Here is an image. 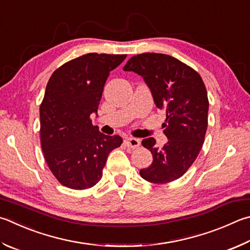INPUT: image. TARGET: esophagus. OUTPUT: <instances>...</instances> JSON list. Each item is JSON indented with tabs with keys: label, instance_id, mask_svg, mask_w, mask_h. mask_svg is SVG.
Instances as JSON below:
<instances>
[{
	"label": "esophagus",
	"instance_id": "1",
	"mask_svg": "<svg viewBox=\"0 0 250 250\" xmlns=\"http://www.w3.org/2000/svg\"><path fill=\"white\" fill-rule=\"evenodd\" d=\"M140 144H141V142H140L139 139L126 138L125 140V145L126 147H129V148H137Z\"/></svg>",
	"mask_w": 250,
	"mask_h": 250
}]
</instances>
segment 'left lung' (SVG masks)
Wrapping results in <instances>:
<instances>
[{"label":"left lung","mask_w":250,"mask_h":250,"mask_svg":"<svg viewBox=\"0 0 250 250\" xmlns=\"http://www.w3.org/2000/svg\"><path fill=\"white\" fill-rule=\"evenodd\" d=\"M124 71L142 76L158 109L166 111V144L156 146L154 138L142 141L153 162L140 170L145 180L166 184L178 179L196 161L208 128V101L201 76L174 57L142 53L126 62Z\"/></svg>","instance_id":"left-lung-1"}]
</instances>
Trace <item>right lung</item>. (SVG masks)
Instances as JSON below:
<instances>
[{"label":"right lung","instance_id":"right-lung-1","mask_svg":"<svg viewBox=\"0 0 250 250\" xmlns=\"http://www.w3.org/2000/svg\"><path fill=\"white\" fill-rule=\"evenodd\" d=\"M125 54L87 53L66 62L50 78L40 106V140L44 158L59 183L82 190L102 178L109 153L122 143L94 126L110 71Z\"/></svg>","mask_w":250,"mask_h":250}]
</instances>
